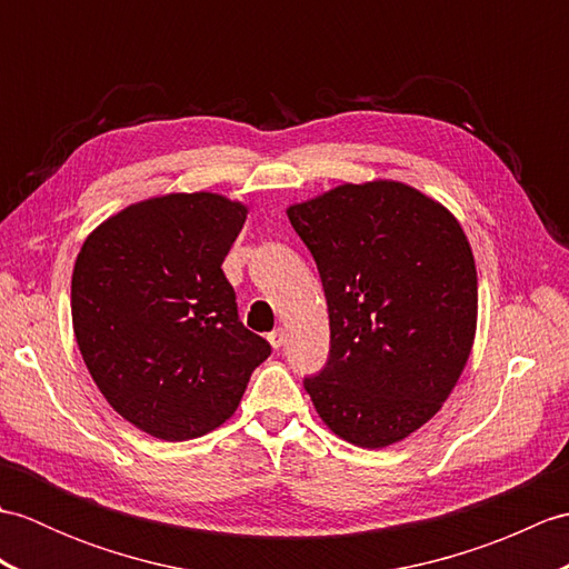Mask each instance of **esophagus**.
Here are the masks:
<instances>
[{"mask_svg":"<svg viewBox=\"0 0 569 569\" xmlns=\"http://www.w3.org/2000/svg\"><path fill=\"white\" fill-rule=\"evenodd\" d=\"M269 342H271L273 349L283 347V345H286V328H276V330L269 335Z\"/></svg>","mask_w":569,"mask_h":569,"instance_id":"esophagus-1","label":"esophagus"}]
</instances>
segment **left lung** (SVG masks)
Returning <instances> with one entry per match:
<instances>
[{"label":"left lung","mask_w":569,"mask_h":569,"mask_svg":"<svg viewBox=\"0 0 569 569\" xmlns=\"http://www.w3.org/2000/svg\"><path fill=\"white\" fill-rule=\"evenodd\" d=\"M322 278L330 359L306 391L337 438L367 450L438 413L477 335V266L442 202L401 180L342 183L286 208Z\"/></svg>","instance_id":"left-lung-1"}]
</instances>
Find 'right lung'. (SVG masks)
Wrapping results in <instances>:
<instances>
[{"mask_svg": "<svg viewBox=\"0 0 569 569\" xmlns=\"http://www.w3.org/2000/svg\"><path fill=\"white\" fill-rule=\"evenodd\" d=\"M247 212L220 192H166L110 214L80 247L70 310L84 367L119 416L159 440L220 428L271 355L239 322L222 271Z\"/></svg>", "mask_w": 569, "mask_h": 569, "instance_id": "1", "label": "right lung"}]
</instances>
